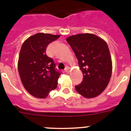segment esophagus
<instances>
[{"label":"esophagus","instance_id":"obj_1","mask_svg":"<svg viewBox=\"0 0 131 131\" xmlns=\"http://www.w3.org/2000/svg\"><path fill=\"white\" fill-rule=\"evenodd\" d=\"M69 68H68V67H66V69H65V72L69 73Z\"/></svg>","mask_w":131,"mask_h":131}]
</instances>
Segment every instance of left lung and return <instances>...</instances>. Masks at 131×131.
<instances>
[{
	"label": "left lung",
	"mask_w": 131,
	"mask_h": 131,
	"mask_svg": "<svg viewBox=\"0 0 131 131\" xmlns=\"http://www.w3.org/2000/svg\"><path fill=\"white\" fill-rule=\"evenodd\" d=\"M78 60L83 74L77 92L87 98H94L107 86L112 73V58L104 40L89 33L70 36L66 39Z\"/></svg>",
	"instance_id": "1"
}]
</instances>
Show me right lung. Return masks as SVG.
<instances>
[{
	"instance_id": "right-lung-1",
	"label": "right lung",
	"mask_w": 131,
	"mask_h": 131,
	"mask_svg": "<svg viewBox=\"0 0 131 131\" xmlns=\"http://www.w3.org/2000/svg\"><path fill=\"white\" fill-rule=\"evenodd\" d=\"M60 35L37 33L21 46L18 60V71L23 85L31 95L45 98L56 89L61 73L51 58L46 54L47 47Z\"/></svg>"
}]
</instances>
